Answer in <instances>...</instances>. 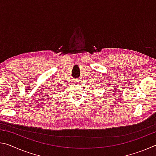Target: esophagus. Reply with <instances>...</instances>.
<instances>
[{
	"label": "esophagus",
	"instance_id": "1",
	"mask_svg": "<svg viewBox=\"0 0 156 156\" xmlns=\"http://www.w3.org/2000/svg\"><path fill=\"white\" fill-rule=\"evenodd\" d=\"M74 83H80V80H79L78 78L75 79V80H74Z\"/></svg>",
	"mask_w": 156,
	"mask_h": 156
}]
</instances>
